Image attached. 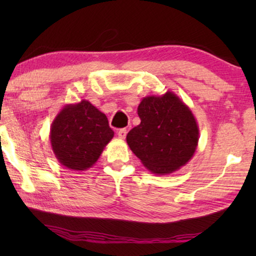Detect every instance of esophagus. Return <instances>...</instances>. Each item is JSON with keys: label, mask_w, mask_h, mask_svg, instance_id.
I'll use <instances>...</instances> for the list:
<instances>
[{"label": "esophagus", "mask_w": 256, "mask_h": 256, "mask_svg": "<svg viewBox=\"0 0 256 256\" xmlns=\"http://www.w3.org/2000/svg\"><path fill=\"white\" fill-rule=\"evenodd\" d=\"M126 135H127V129H126V128L118 129V138L124 140V138H126Z\"/></svg>", "instance_id": "obj_1"}]
</instances>
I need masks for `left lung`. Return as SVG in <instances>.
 <instances>
[{
	"instance_id": "8db88e82",
	"label": "left lung",
	"mask_w": 256,
	"mask_h": 256,
	"mask_svg": "<svg viewBox=\"0 0 256 256\" xmlns=\"http://www.w3.org/2000/svg\"><path fill=\"white\" fill-rule=\"evenodd\" d=\"M141 120L127 135L129 148L155 174H170L194 157L199 128L188 106L168 90L143 98L138 107Z\"/></svg>"
}]
</instances>
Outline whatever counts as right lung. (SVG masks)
Instances as JSON below:
<instances>
[{
	"label": "right lung",
	"instance_id": "1",
	"mask_svg": "<svg viewBox=\"0 0 256 256\" xmlns=\"http://www.w3.org/2000/svg\"><path fill=\"white\" fill-rule=\"evenodd\" d=\"M113 136L106 115L87 100L65 104L50 128L51 146L59 163L76 171L93 166Z\"/></svg>",
	"mask_w": 256,
	"mask_h": 256
}]
</instances>
